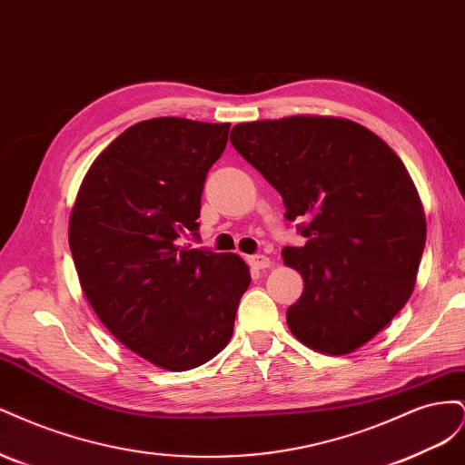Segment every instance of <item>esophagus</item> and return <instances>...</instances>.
<instances>
[{
  "label": "esophagus",
  "mask_w": 465,
  "mask_h": 465,
  "mask_svg": "<svg viewBox=\"0 0 465 465\" xmlns=\"http://www.w3.org/2000/svg\"><path fill=\"white\" fill-rule=\"evenodd\" d=\"M270 258L263 256V254H254V256H248V265L252 270H265V267H270Z\"/></svg>",
  "instance_id": "1"
}]
</instances>
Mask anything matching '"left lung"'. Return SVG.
I'll return each instance as SVG.
<instances>
[{
  "label": "left lung",
  "instance_id": "obj_1",
  "mask_svg": "<svg viewBox=\"0 0 465 465\" xmlns=\"http://www.w3.org/2000/svg\"><path fill=\"white\" fill-rule=\"evenodd\" d=\"M231 143L281 193L285 219L299 221L306 238L281 252L304 279L287 308L292 335L330 355L372 340L411 297L427 238L398 154L362 125L326 116L238 124Z\"/></svg>",
  "mask_w": 465,
  "mask_h": 465
}]
</instances>
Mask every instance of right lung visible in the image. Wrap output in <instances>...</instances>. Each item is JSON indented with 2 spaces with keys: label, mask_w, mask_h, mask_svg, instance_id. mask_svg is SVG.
<instances>
[{
  "label": "right lung",
  "mask_w": 465,
  "mask_h": 465,
  "mask_svg": "<svg viewBox=\"0 0 465 465\" xmlns=\"http://www.w3.org/2000/svg\"><path fill=\"white\" fill-rule=\"evenodd\" d=\"M231 124L153 118L98 154L69 219V248L93 311L134 353L190 371L232 337L250 285L234 254L182 246L198 241L209 168Z\"/></svg>",
  "instance_id": "obj_1"
}]
</instances>
